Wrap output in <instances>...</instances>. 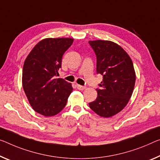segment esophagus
<instances>
[{"label":"esophagus","instance_id":"esophagus-1","mask_svg":"<svg viewBox=\"0 0 160 160\" xmlns=\"http://www.w3.org/2000/svg\"><path fill=\"white\" fill-rule=\"evenodd\" d=\"M77 88L78 89H79V90H83V89H85V87H83V86H81V85H78V84H77Z\"/></svg>","mask_w":160,"mask_h":160}]
</instances>
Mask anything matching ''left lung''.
<instances>
[{
  "instance_id": "obj_1",
  "label": "left lung",
  "mask_w": 160,
  "mask_h": 160,
  "mask_svg": "<svg viewBox=\"0 0 160 160\" xmlns=\"http://www.w3.org/2000/svg\"><path fill=\"white\" fill-rule=\"evenodd\" d=\"M97 56V72L103 81L97 98L89 107L103 117H111L126 107L133 92L136 75L132 59L121 46L109 41H90Z\"/></svg>"
}]
</instances>
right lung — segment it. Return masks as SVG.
I'll return each instance as SVG.
<instances>
[{"label": "right lung", "instance_id": "add662e5", "mask_svg": "<svg viewBox=\"0 0 160 160\" xmlns=\"http://www.w3.org/2000/svg\"><path fill=\"white\" fill-rule=\"evenodd\" d=\"M70 38H45L35 46L24 62L22 83L33 110L45 117L59 113L73 88L63 78H56L62 56L72 46Z\"/></svg>", "mask_w": 160, "mask_h": 160}]
</instances>
